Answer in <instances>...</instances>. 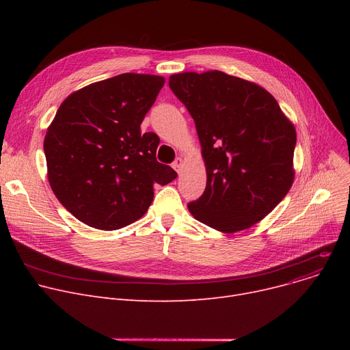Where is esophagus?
Returning a JSON list of instances; mask_svg holds the SVG:
<instances>
[{
  "label": "esophagus",
  "mask_w": 350,
  "mask_h": 350,
  "mask_svg": "<svg viewBox=\"0 0 350 350\" xmlns=\"http://www.w3.org/2000/svg\"><path fill=\"white\" fill-rule=\"evenodd\" d=\"M183 164H185V160H183L181 157H177L176 159V161L173 163V167H174V170H177L178 173L181 172V169H183Z\"/></svg>",
  "instance_id": "1"
}]
</instances>
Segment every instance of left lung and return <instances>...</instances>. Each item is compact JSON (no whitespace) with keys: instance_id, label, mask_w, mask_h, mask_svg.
Returning a JSON list of instances; mask_svg holds the SVG:
<instances>
[{"instance_id":"8db88e82","label":"left lung","mask_w":350,"mask_h":350,"mask_svg":"<svg viewBox=\"0 0 350 350\" xmlns=\"http://www.w3.org/2000/svg\"><path fill=\"white\" fill-rule=\"evenodd\" d=\"M169 86L194 119L207 172L189 211L226 234L261 221L295 177L292 122L262 86L221 70L174 73Z\"/></svg>"}]
</instances>
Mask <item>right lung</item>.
<instances>
[{
  "label": "right lung",
  "mask_w": 350,
  "mask_h": 350,
  "mask_svg": "<svg viewBox=\"0 0 350 350\" xmlns=\"http://www.w3.org/2000/svg\"><path fill=\"white\" fill-rule=\"evenodd\" d=\"M164 78L122 73L70 94L49 124L44 152L49 186L83 224L118 230L153 201V186L177 177L156 160L159 136L140 132Z\"/></svg>",
  "instance_id": "add662e5"
}]
</instances>
